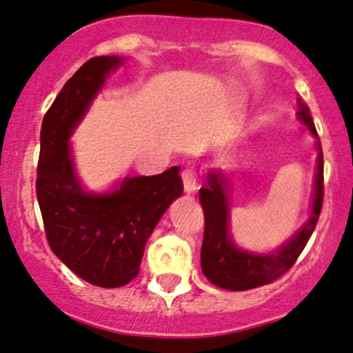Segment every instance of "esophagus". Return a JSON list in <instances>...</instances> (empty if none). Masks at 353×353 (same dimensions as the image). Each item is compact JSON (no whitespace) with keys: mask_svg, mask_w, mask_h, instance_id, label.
<instances>
[{"mask_svg":"<svg viewBox=\"0 0 353 353\" xmlns=\"http://www.w3.org/2000/svg\"><path fill=\"white\" fill-rule=\"evenodd\" d=\"M183 188L184 193L193 195L199 188V179H196V174L193 170H184L183 172Z\"/></svg>","mask_w":353,"mask_h":353,"instance_id":"34e87169","label":"esophagus"}]
</instances>
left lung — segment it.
<instances>
[{
	"label": "left lung",
	"mask_w": 353,
	"mask_h": 353,
	"mask_svg": "<svg viewBox=\"0 0 353 353\" xmlns=\"http://www.w3.org/2000/svg\"><path fill=\"white\" fill-rule=\"evenodd\" d=\"M297 119L315 139L313 195L306 221L274 250L253 252L236 243L230 230V174L223 169L208 172V184L200 188L199 195L205 218L200 265L205 278L216 287L241 292L271 283L294 265L315 230L323 199V154L310 109L301 98L297 100Z\"/></svg>",
	"instance_id": "8db88e82"
}]
</instances>
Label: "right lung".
I'll return each mask as SVG.
<instances>
[{"label": "right lung", "instance_id": "1", "mask_svg": "<svg viewBox=\"0 0 353 353\" xmlns=\"http://www.w3.org/2000/svg\"><path fill=\"white\" fill-rule=\"evenodd\" d=\"M123 63L121 56L84 63L63 85L40 132L37 196L50 250L79 278L101 288L123 287L139 274L145 243L183 195L177 167L123 177L103 192H91L79 177L70 139Z\"/></svg>", "mask_w": 353, "mask_h": 353}]
</instances>
